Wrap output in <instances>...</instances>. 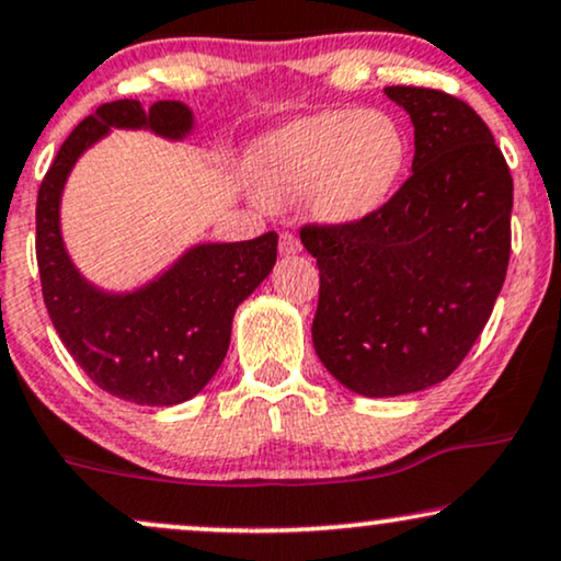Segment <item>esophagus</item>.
<instances>
[{
    "label": "esophagus",
    "instance_id": "1",
    "mask_svg": "<svg viewBox=\"0 0 561 561\" xmlns=\"http://www.w3.org/2000/svg\"><path fill=\"white\" fill-rule=\"evenodd\" d=\"M298 251H300V240H298V234H293V232H282V234H279V253L289 255V253H298Z\"/></svg>",
    "mask_w": 561,
    "mask_h": 561
}]
</instances>
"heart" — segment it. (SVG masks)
Returning <instances> with one entry per match:
<instances>
[{
  "instance_id": "heart-1",
  "label": "heart",
  "mask_w": 561,
  "mask_h": 561,
  "mask_svg": "<svg viewBox=\"0 0 561 561\" xmlns=\"http://www.w3.org/2000/svg\"><path fill=\"white\" fill-rule=\"evenodd\" d=\"M408 164L400 123L379 110H332L268 135L253 172L266 204L306 195L310 216L327 225L366 219L394 191Z\"/></svg>"
}]
</instances>
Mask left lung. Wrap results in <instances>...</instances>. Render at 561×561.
Returning <instances> with one entry per match:
<instances>
[{"label":"left lung","instance_id":"1","mask_svg":"<svg viewBox=\"0 0 561 561\" xmlns=\"http://www.w3.org/2000/svg\"><path fill=\"white\" fill-rule=\"evenodd\" d=\"M383 93L413 119V174L366 219L300 227L321 276L316 355L363 397L447 379L494 310L512 248V174L473 106L436 88Z\"/></svg>","mask_w":561,"mask_h":561}]
</instances>
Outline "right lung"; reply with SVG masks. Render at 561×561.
I'll list each match as a JSON object with an SVG mask.
<instances>
[{
  "label": "right lung",
  "instance_id": "add662e5",
  "mask_svg": "<svg viewBox=\"0 0 561 561\" xmlns=\"http://www.w3.org/2000/svg\"><path fill=\"white\" fill-rule=\"evenodd\" d=\"M110 127H148L178 140L191 133L193 114L180 101H157L144 112L123 99L99 106L70 133L38 187L42 293L59 340L88 379L119 400L167 408L191 400L219 370L234 310L272 272L276 232L195 245L170 272L127 295L88 285L65 251L59 198L80 153Z\"/></svg>",
  "mask_w": 561,
  "mask_h": 561
}]
</instances>
